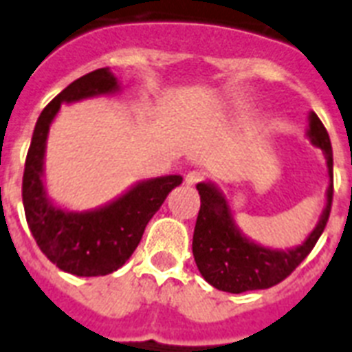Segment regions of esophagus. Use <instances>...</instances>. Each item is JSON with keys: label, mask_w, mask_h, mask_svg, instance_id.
<instances>
[{"label": "esophagus", "mask_w": 352, "mask_h": 352, "mask_svg": "<svg viewBox=\"0 0 352 352\" xmlns=\"http://www.w3.org/2000/svg\"><path fill=\"white\" fill-rule=\"evenodd\" d=\"M204 179V173L199 170H193V171H188L186 177H184V181H186L188 186H193V184H197L199 181H203Z\"/></svg>", "instance_id": "34e87169"}]
</instances>
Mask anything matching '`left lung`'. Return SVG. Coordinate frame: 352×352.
<instances>
[{"label":"left lung","instance_id":"left-lung-1","mask_svg":"<svg viewBox=\"0 0 352 352\" xmlns=\"http://www.w3.org/2000/svg\"><path fill=\"white\" fill-rule=\"evenodd\" d=\"M307 137L327 160L329 186L318 225L298 246L278 250L248 239L235 223L230 203L214 182H199L201 210L193 230L192 250L201 276L212 287L232 294L270 289L283 281L314 248L331 214L333 204V148L327 129L314 111L309 113Z\"/></svg>","mask_w":352,"mask_h":352}]
</instances>
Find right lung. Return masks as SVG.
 <instances>
[{
  "label": "right lung",
  "instance_id": "right-lung-1",
  "mask_svg": "<svg viewBox=\"0 0 352 352\" xmlns=\"http://www.w3.org/2000/svg\"><path fill=\"white\" fill-rule=\"evenodd\" d=\"M118 91L120 84L109 67L74 80L41 111L25 160L21 195L30 234L49 261L63 272L82 278L118 270L131 257L144 228L168 193L182 182L181 175L138 181L111 203L85 212L62 208L47 195L43 182L47 137L62 104L115 95Z\"/></svg>",
  "mask_w": 352,
  "mask_h": 352
}]
</instances>
